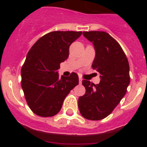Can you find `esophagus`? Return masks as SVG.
I'll use <instances>...</instances> for the list:
<instances>
[{
    "label": "esophagus",
    "mask_w": 147,
    "mask_h": 147,
    "mask_svg": "<svg viewBox=\"0 0 147 147\" xmlns=\"http://www.w3.org/2000/svg\"><path fill=\"white\" fill-rule=\"evenodd\" d=\"M79 82H80V83L81 84L82 82V78H80V79H79Z\"/></svg>",
    "instance_id": "obj_1"
}]
</instances>
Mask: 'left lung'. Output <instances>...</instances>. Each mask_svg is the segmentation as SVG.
I'll use <instances>...</instances> for the list:
<instances>
[{
	"label": "left lung",
	"instance_id": "1",
	"mask_svg": "<svg viewBox=\"0 0 147 147\" xmlns=\"http://www.w3.org/2000/svg\"><path fill=\"white\" fill-rule=\"evenodd\" d=\"M94 46L93 69L101 76L98 85L83 80L86 92L80 96L78 106L83 117L101 120L108 116L124 96L129 84V66L121 45L105 32H83Z\"/></svg>",
	"mask_w": 147,
	"mask_h": 147
}]
</instances>
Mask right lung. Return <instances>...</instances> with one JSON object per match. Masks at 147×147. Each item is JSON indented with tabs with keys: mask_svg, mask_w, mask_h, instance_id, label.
Returning <instances> with one entry per match:
<instances>
[{
	"mask_svg": "<svg viewBox=\"0 0 147 147\" xmlns=\"http://www.w3.org/2000/svg\"><path fill=\"white\" fill-rule=\"evenodd\" d=\"M82 32H49L40 37L27 54L21 69V86L28 107L36 115L57 114L67 95L79 84L76 73L59 77L61 62L69 56V47Z\"/></svg>",
	"mask_w": 147,
	"mask_h": 147,
	"instance_id": "add662e5",
	"label": "right lung"
}]
</instances>
